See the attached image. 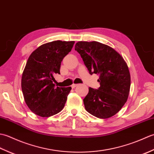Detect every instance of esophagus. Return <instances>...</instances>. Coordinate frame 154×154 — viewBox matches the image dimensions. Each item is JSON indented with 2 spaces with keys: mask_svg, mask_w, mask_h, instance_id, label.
I'll use <instances>...</instances> for the list:
<instances>
[{
  "mask_svg": "<svg viewBox=\"0 0 154 154\" xmlns=\"http://www.w3.org/2000/svg\"><path fill=\"white\" fill-rule=\"evenodd\" d=\"M77 85H78L77 84H73V85H71V88H72V89H74V88L76 87Z\"/></svg>",
  "mask_w": 154,
  "mask_h": 154,
  "instance_id": "34e87169",
  "label": "esophagus"
}]
</instances>
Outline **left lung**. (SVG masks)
<instances>
[{
  "instance_id": "8db88e82",
  "label": "left lung",
  "mask_w": 154,
  "mask_h": 154,
  "mask_svg": "<svg viewBox=\"0 0 154 154\" xmlns=\"http://www.w3.org/2000/svg\"><path fill=\"white\" fill-rule=\"evenodd\" d=\"M75 50L81 55L92 75H99V89L89 88L83 99L88 112L99 119H109L127 101L130 89L128 67L119 53L98 42H78Z\"/></svg>"
}]
</instances>
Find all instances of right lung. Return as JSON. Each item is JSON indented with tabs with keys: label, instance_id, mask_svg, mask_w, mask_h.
<instances>
[{
	"label": "right lung",
	"instance_id": "1",
	"mask_svg": "<svg viewBox=\"0 0 154 154\" xmlns=\"http://www.w3.org/2000/svg\"><path fill=\"white\" fill-rule=\"evenodd\" d=\"M74 43L61 40L48 42L29 57L22 73L21 86L26 103L36 115L50 117L63 109L71 87H55L54 75L60 74L61 61Z\"/></svg>",
	"mask_w": 154,
	"mask_h": 154
}]
</instances>
